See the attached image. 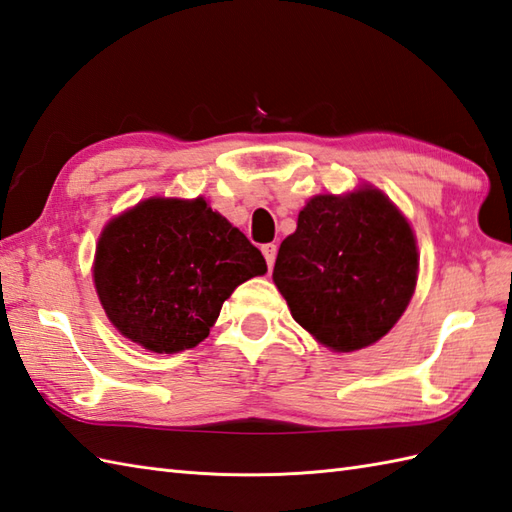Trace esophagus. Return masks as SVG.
I'll use <instances>...</instances> for the list:
<instances>
[{
	"label": "esophagus",
	"instance_id": "1",
	"mask_svg": "<svg viewBox=\"0 0 512 512\" xmlns=\"http://www.w3.org/2000/svg\"><path fill=\"white\" fill-rule=\"evenodd\" d=\"M260 249H263V256H265V260H267V267L271 269V267H274V263H276L278 245H276V243H267V245H263Z\"/></svg>",
	"mask_w": 512,
	"mask_h": 512
}]
</instances>
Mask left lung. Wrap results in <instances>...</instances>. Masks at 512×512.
<instances>
[{
    "mask_svg": "<svg viewBox=\"0 0 512 512\" xmlns=\"http://www.w3.org/2000/svg\"><path fill=\"white\" fill-rule=\"evenodd\" d=\"M416 271L410 223L379 190L363 188L306 203L298 230L278 249L274 282L295 322L324 346L350 352L396 324Z\"/></svg>",
    "mask_w": 512,
    "mask_h": 512,
    "instance_id": "obj_1",
    "label": "left lung"
}]
</instances>
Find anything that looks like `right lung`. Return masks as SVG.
I'll list each match as a JSON object with an SVG mask.
<instances>
[{"instance_id": "right-lung-1", "label": "right lung", "mask_w": 512, "mask_h": 512, "mask_svg": "<svg viewBox=\"0 0 512 512\" xmlns=\"http://www.w3.org/2000/svg\"><path fill=\"white\" fill-rule=\"evenodd\" d=\"M265 271L263 254L203 199H149L105 227L94 282L124 337L179 352L203 342L232 291Z\"/></svg>"}]
</instances>
